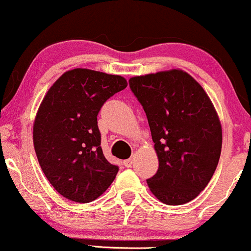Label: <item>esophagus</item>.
Wrapping results in <instances>:
<instances>
[{"label":"esophagus","instance_id":"1","mask_svg":"<svg viewBox=\"0 0 251 251\" xmlns=\"http://www.w3.org/2000/svg\"><path fill=\"white\" fill-rule=\"evenodd\" d=\"M133 162H134V155H132V157L129 158V159L124 160V165H125L126 168H129V166H132V164H133Z\"/></svg>","mask_w":251,"mask_h":251}]
</instances>
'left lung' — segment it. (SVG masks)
Wrapping results in <instances>:
<instances>
[{
  "label": "left lung",
  "mask_w": 251,
  "mask_h": 251,
  "mask_svg": "<svg viewBox=\"0 0 251 251\" xmlns=\"http://www.w3.org/2000/svg\"><path fill=\"white\" fill-rule=\"evenodd\" d=\"M129 88L145 111L159 168L148 185L169 205L195 200L214 176L222 126L211 100L186 72L134 76Z\"/></svg>",
  "instance_id": "1"
}]
</instances>
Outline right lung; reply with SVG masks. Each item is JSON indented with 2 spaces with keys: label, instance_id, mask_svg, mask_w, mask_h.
<instances>
[{
  "label": "right lung",
  "instance_id": "1",
  "mask_svg": "<svg viewBox=\"0 0 251 251\" xmlns=\"http://www.w3.org/2000/svg\"><path fill=\"white\" fill-rule=\"evenodd\" d=\"M127 81L86 68L63 73L43 98L33 127L43 174L67 200L88 203L101 196L118 174L102 153L98 113Z\"/></svg>",
  "mask_w": 251,
  "mask_h": 251
}]
</instances>
